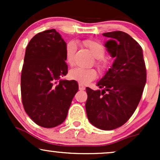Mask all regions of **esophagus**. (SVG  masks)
Here are the masks:
<instances>
[{"label":"esophagus","mask_w":160,"mask_h":160,"mask_svg":"<svg viewBox=\"0 0 160 160\" xmlns=\"http://www.w3.org/2000/svg\"><path fill=\"white\" fill-rule=\"evenodd\" d=\"M85 89H86V87L83 85H82V84H80V83L79 84V89H80V90H84Z\"/></svg>","instance_id":"34e87169"}]
</instances>
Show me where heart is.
<instances>
[{
    "label": "heart",
    "instance_id": "heart-1",
    "mask_svg": "<svg viewBox=\"0 0 160 160\" xmlns=\"http://www.w3.org/2000/svg\"><path fill=\"white\" fill-rule=\"evenodd\" d=\"M83 45L90 50L93 56L96 58L95 65L100 72H104L108 69L109 62L104 58L106 49L100 42L88 39L83 40ZM77 51V46L74 42H70L65 47V60L69 65L74 64V56ZM69 76L72 80H77L80 84H87L97 78V72L95 69H83L74 68L69 71Z\"/></svg>",
    "mask_w": 160,
    "mask_h": 160
}]
</instances>
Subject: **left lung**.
<instances>
[{
    "label": "left lung",
    "mask_w": 160,
    "mask_h": 160,
    "mask_svg": "<svg viewBox=\"0 0 160 160\" xmlns=\"http://www.w3.org/2000/svg\"><path fill=\"white\" fill-rule=\"evenodd\" d=\"M109 38L105 47L115 58L97 86L102 90L86 88L88 120L95 127L112 130L129 120L138 105L147 80L142 48L128 34L120 31L104 33Z\"/></svg>",
    "instance_id": "8db88e82"
}]
</instances>
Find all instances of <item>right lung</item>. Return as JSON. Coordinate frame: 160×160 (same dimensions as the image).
<instances>
[{
  "instance_id": "obj_1",
  "label": "right lung",
  "mask_w": 160,
  "mask_h": 160,
  "mask_svg": "<svg viewBox=\"0 0 160 160\" xmlns=\"http://www.w3.org/2000/svg\"><path fill=\"white\" fill-rule=\"evenodd\" d=\"M65 40L50 29L37 34L25 50L21 74L24 109L32 120L44 128L56 127L67 117L78 91L75 80H62L68 74Z\"/></svg>"
}]
</instances>
